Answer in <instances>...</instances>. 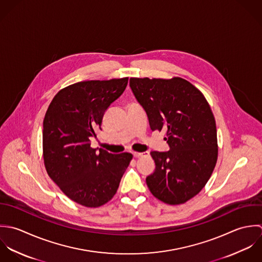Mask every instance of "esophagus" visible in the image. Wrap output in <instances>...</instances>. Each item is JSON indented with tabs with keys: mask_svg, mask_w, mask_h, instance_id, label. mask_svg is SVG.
I'll return each mask as SVG.
<instances>
[{
	"mask_svg": "<svg viewBox=\"0 0 262 262\" xmlns=\"http://www.w3.org/2000/svg\"><path fill=\"white\" fill-rule=\"evenodd\" d=\"M145 154H146V153H138V152H135L133 155H134V157L139 158L142 157V156H145Z\"/></svg>",
	"mask_w": 262,
	"mask_h": 262,
	"instance_id": "esophagus-1",
	"label": "esophagus"
}]
</instances>
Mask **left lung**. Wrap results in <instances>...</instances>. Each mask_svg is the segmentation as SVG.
<instances>
[{"mask_svg":"<svg viewBox=\"0 0 262 262\" xmlns=\"http://www.w3.org/2000/svg\"><path fill=\"white\" fill-rule=\"evenodd\" d=\"M152 130H164L168 152L152 151L155 171L146 178L152 194L168 205L184 204L207 184L217 159L215 120L204 94L188 81L130 78Z\"/></svg>","mask_w":262,"mask_h":262,"instance_id":"8db88e82","label":"left lung"}]
</instances>
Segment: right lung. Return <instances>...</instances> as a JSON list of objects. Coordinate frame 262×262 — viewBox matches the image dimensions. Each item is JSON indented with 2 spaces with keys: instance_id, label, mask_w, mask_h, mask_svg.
<instances>
[{
  "instance_id": "right-lung-1",
  "label": "right lung",
  "mask_w": 262,
  "mask_h": 262,
  "mask_svg": "<svg viewBox=\"0 0 262 262\" xmlns=\"http://www.w3.org/2000/svg\"><path fill=\"white\" fill-rule=\"evenodd\" d=\"M128 78L84 81L61 89L43 119L42 147L48 174L75 203L98 208L116 193L133 155L91 148L106 109L125 90Z\"/></svg>"
}]
</instances>
